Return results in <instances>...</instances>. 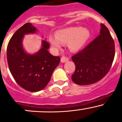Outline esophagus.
I'll use <instances>...</instances> for the list:
<instances>
[{
	"instance_id": "34e87169",
	"label": "esophagus",
	"mask_w": 122,
	"mask_h": 122,
	"mask_svg": "<svg viewBox=\"0 0 122 122\" xmlns=\"http://www.w3.org/2000/svg\"><path fill=\"white\" fill-rule=\"evenodd\" d=\"M68 60H69V59L68 58L66 57V56H62V57H61V61L62 62H67V61H68Z\"/></svg>"
}]
</instances>
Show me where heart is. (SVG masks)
Returning a JSON list of instances; mask_svg holds the SVG:
<instances>
[{
    "instance_id": "obj_1",
    "label": "heart",
    "mask_w": 122,
    "mask_h": 122,
    "mask_svg": "<svg viewBox=\"0 0 122 122\" xmlns=\"http://www.w3.org/2000/svg\"><path fill=\"white\" fill-rule=\"evenodd\" d=\"M90 33L88 29L81 27H70L58 30L56 37L51 36L50 42L55 49H60L62 44L68 43V48L76 51L80 49L89 39Z\"/></svg>"
}]
</instances>
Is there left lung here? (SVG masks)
Returning a JSON list of instances; mask_svg holds the SVG:
<instances>
[{"instance_id": "1", "label": "left lung", "mask_w": 122, "mask_h": 122, "mask_svg": "<svg viewBox=\"0 0 122 122\" xmlns=\"http://www.w3.org/2000/svg\"><path fill=\"white\" fill-rule=\"evenodd\" d=\"M115 55V46L108 28L101 23L100 35L82 50L71 56L76 71L72 81L81 86L99 81L110 70Z\"/></svg>"}]
</instances>
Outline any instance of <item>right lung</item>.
<instances>
[{"label": "right lung", "instance_id": "1", "mask_svg": "<svg viewBox=\"0 0 122 122\" xmlns=\"http://www.w3.org/2000/svg\"><path fill=\"white\" fill-rule=\"evenodd\" d=\"M36 30L31 23H25L13 34L7 46V60L12 76L22 88L32 92L46 87L61 60L48 52L50 44L46 40L42 41L41 49L36 54L25 52L22 45L23 36L34 34Z\"/></svg>", "mask_w": 122, "mask_h": 122}]
</instances>
